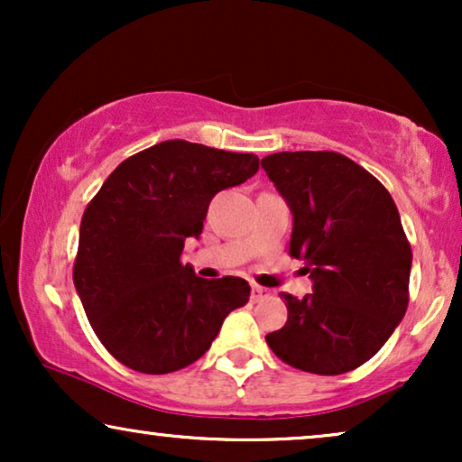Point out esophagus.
<instances>
[{
  "label": "esophagus",
  "instance_id": "34e87169",
  "mask_svg": "<svg viewBox=\"0 0 462 462\" xmlns=\"http://www.w3.org/2000/svg\"><path fill=\"white\" fill-rule=\"evenodd\" d=\"M271 292L267 288L258 286V283H252V302H261L264 299H269Z\"/></svg>",
  "mask_w": 462,
  "mask_h": 462
}]
</instances>
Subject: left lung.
<instances>
[{
	"mask_svg": "<svg viewBox=\"0 0 462 462\" xmlns=\"http://www.w3.org/2000/svg\"><path fill=\"white\" fill-rule=\"evenodd\" d=\"M294 214L290 254L313 294L288 307L267 345L282 362L334 376L374 357L410 300L412 248L383 182L337 151H283L261 162Z\"/></svg>",
	"mask_w": 462,
	"mask_h": 462,
	"instance_id": "8db88e82",
	"label": "left lung"
}]
</instances>
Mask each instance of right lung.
Instances as JSON below:
<instances>
[{"instance_id":"add662e5","label":"right lung","mask_w":462,"mask_h":462,"mask_svg":"<svg viewBox=\"0 0 462 462\" xmlns=\"http://www.w3.org/2000/svg\"><path fill=\"white\" fill-rule=\"evenodd\" d=\"M256 172V155L176 138L124 160L103 182L81 217L73 282L117 362L143 374L187 368L248 302L242 277L204 280L180 256L214 195Z\"/></svg>"}]
</instances>
